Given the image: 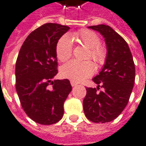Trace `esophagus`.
<instances>
[{"label": "esophagus", "mask_w": 146, "mask_h": 146, "mask_svg": "<svg viewBox=\"0 0 146 146\" xmlns=\"http://www.w3.org/2000/svg\"><path fill=\"white\" fill-rule=\"evenodd\" d=\"M71 85L72 86H76V85H77V83H75V81H73V80H71Z\"/></svg>", "instance_id": "1"}]
</instances>
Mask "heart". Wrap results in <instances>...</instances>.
<instances>
[{
  "label": "heart",
  "instance_id": "b5f03b06",
  "mask_svg": "<svg viewBox=\"0 0 146 146\" xmlns=\"http://www.w3.org/2000/svg\"><path fill=\"white\" fill-rule=\"evenodd\" d=\"M73 36L88 48L85 59L91 58L98 65L104 63L106 51L100 45L101 40L96 33L90 30L82 29L73 33ZM72 49L73 47L71 38L67 36H63L56 44V53L58 60L61 62L67 61L72 56ZM94 71L95 66L90 60H71L61 67L60 73L64 78L80 82L93 75Z\"/></svg>",
  "mask_w": 146,
  "mask_h": 146
}]
</instances>
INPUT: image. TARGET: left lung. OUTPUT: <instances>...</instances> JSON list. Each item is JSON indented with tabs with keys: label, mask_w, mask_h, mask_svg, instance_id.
<instances>
[{
	"label": "left lung",
	"mask_w": 146,
	"mask_h": 146,
	"mask_svg": "<svg viewBox=\"0 0 146 146\" xmlns=\"http://www.w3.org/2000/svg\"><path fill=\"white\" fill-rule=\"evenodd\" d=\"M105 39L106 58L105 64L93 81L97 88L87 87L83 99L86 117L95 123L113 121L127 105L135 80V66L128 44L108 25L90 26ZM104 90L98 92L99 86Z\"/></svg>",
	"instance_id": "1"
}]
</instances>
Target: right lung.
I'll return each mask as SVG.
<instances>
[{"mask_svg":"<svg viewBox=\"0 0 146 146\" xmlns=\"http://www.w3.org/2000/svg\"><path fill=\"white\" fill-rule=\"evenodd\" d=\"M69 29L43 25L29 34L19 52L15 71L18 97L26 114L41 125L55 124L63 117V103L72 90L68 79L52 80L58 73L56 44Z\"/></svg>","mask_w":146,"mask_h":146,"instance_id":"obj_1","label":"right lung"}]
</instances>
